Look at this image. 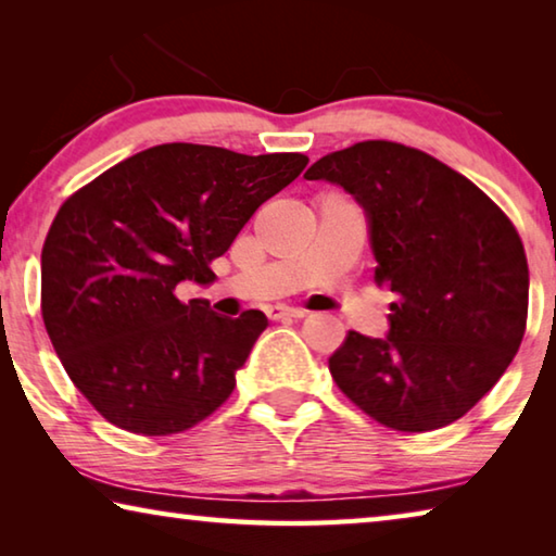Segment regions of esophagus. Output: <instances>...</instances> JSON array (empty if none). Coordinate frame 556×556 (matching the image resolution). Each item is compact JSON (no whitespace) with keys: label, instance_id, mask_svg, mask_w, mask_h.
Listing matches in <instances>:
<instances>
[{"label":"esophagus","instance_id":"1","mask_svg":"<svg viewBox=\"0 0 556 556\" xmlns=\"http://www.w3.org/2000/svg\"><path fill=\"white\" fill-rule=\"evenodd\" d=\"M265 314H267V318H271V321H281V318H304L306 316L304 308H294V306H287V304L267 306Z\"/></svg>","mask_w":556,"mask_h":556}]
</instances>
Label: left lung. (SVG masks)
Here are the masks:
<instances>
[{
    "label": "left lung",
    "mask_w": 556,
    "mask_h": 556,
    "mask_svg": "<svg viewBox=\"0 0 556 556\" xmlns=\"http://www.w3.org/2000/svg\"><path fill=\"white\" fill-rule=\"evenodd\" d=\"M304 178L341 186L361 205L375 281L394 294L388 336L351 331L328 357L336 384L397 431L460 419L525 336L530 271L513 223L439 159L380 139L326 154Z\"/></svg>",
    "instance_id": "left-lung-1"
}]
</instances>
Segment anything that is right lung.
<instances>
[{"label":"right lung","mask_w":556,"mask_h":556,"mask_svg":"<svg viewBox=\"0 0 556 556\" xmlns=\"http://www.w3.org/2000/svg\"><path fill=\"white\" fill-rule=\"evenodd\" d=\"M306 164L304 154L159 144L61 205L41 252L43 324L110 425L178 434L230 397L267 316H220L205 299L184 304L176 287L211 285V262Z\"/></svg>","instance_id":"right-lung-1"}]
</instances>
